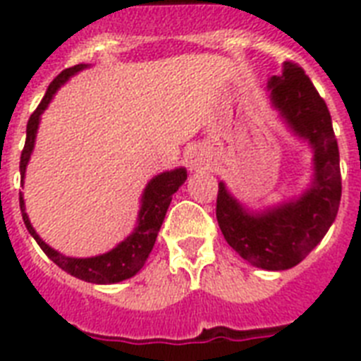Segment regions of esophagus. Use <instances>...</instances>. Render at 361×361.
<instances>
[{"label":"esophagus","instance_id":"1","mask_svg":"<svg viewBox=\"0 0 361 361\" xmlns=\"http://www.w3.org/2000/svg\"><path fill=\"white\" fill-rule=\"evenodd\" d=\"M187 164H189V169L191 170H204L209 166V159L202 149H197V147H195V149L187 155Z\"/></svg>","mask_w":361,"mask_h":361}]
</instances>
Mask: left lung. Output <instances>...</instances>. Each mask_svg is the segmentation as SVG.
Returning <instances> with one entry per match:
<instances>
[{"instance_id":"8db88e82","label":"left lung","mask_w":361,"mask_h":361,"mask_svg":"<svg viewBox=\"0 0 361 361\" xmlns=\"http://www.w3.org/2000/svg\"><path fill=\"white\" fill-rule=\"evenodd\" d=\"M269 101L286 127L313 147V181L298 198L251 212L221 181L217 223L226 243L252 266L269 271L300 264L336 221L341 202V169L330 110L296 63L285 61L268 80Z\"/></svg>"}]
</instances>
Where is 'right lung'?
<instances>
[{"label":"right lung","mask_w":361,"mask_h":361,"mask_svg":"<svg viewBox=\"0 0 361 361\" xmlns=\"http://www.w3.org/2000/svg\"><path fill=\"white\" fill-rule=\"evenodd\" d=\"M87 65L80 63L65 69L61 75H58L50 82L44 97H42L41 104L37 106V110L30 116L27 121V129H25V146L22 149V157H20V174H22V185H24L25 166L30 163L31 152L35 146L37 129H39V121H41V114L47 110L52 97L56 95L59 87L63 86L65 82L69 80L71 76L76 75L78 71L86 69ZM187 180L185 169H174L169 172H161L144 189L140 200V212H138V221H136L135 231L130 232L129 236L125 238L121 243L110 249L109 252L97 255V257L90 258H73L65 257L50 245H47L41 240V236L37 234L35 228L31 226L30 217L25 214L24 197L20 192V209H22V219L33 240L41 245V249L47 252V257L52 260L54 264H58L59 268L71 274L73 277H78L87 283H95V285H112V283H120V281L129 279L133 275H136L142 269V266L146 264L149 252H152L155 240H157L159 228L163 225L164 215L169 209L170 202H172V195H174L183 181Z\"/></svg>","instance_id":"right-lung-1"}]
</instances>
